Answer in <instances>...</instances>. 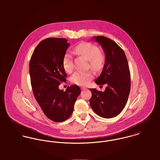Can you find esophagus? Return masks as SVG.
I'll return each mask as SVG.
<instances>
[{"label":"esophagus","mask_w":160,"mask_h":160,"mask_svg":"<svg viewBox=\"0 0 160 160\" xmlns=\"http://www.w3.org/2000/svg\"><path fill=\"white\" fill-rule=\"evenodd\" d=\"M81 89V90H82V91H84V90L87 89V88H85V87H82Z\"/></svg>","instance_id":"esophagus-1"}]
</instances>
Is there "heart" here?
Returning a JSON list of instances; mask_svg holds the SVG:
<instances>
[{
	"mask_svg": "<svg viewBox=\"0 0 160 160\" xmlns=\"http://www.w3.org/2000/svg\"><path fill=\"white\" fill-rule=\"evenodd\" d=\"M75 52L89 60L90 66L95 71L102 68L105 62V56L97 46L91 42H83L76 46ZM63 66L66 71L71 72L73 69V61L71 55L66 53L63 58ZM93 78L91 71H76L71 77V81L79 86L87 85Z\"/></svg>",
	"mask_w": 160,
	"mask_h": 160,
	"instance_id": "heart-1",
	"label": "heart"
}]
</instances>
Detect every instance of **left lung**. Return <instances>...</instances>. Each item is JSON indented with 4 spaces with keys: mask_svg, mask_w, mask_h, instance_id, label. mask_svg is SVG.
Segmentation results:
<instances>
[{
    "mask_svg": "<svg viewBox=\"0 0 160 160\" xmlns=\"http://www.w3.org/2000/svg\"><path fill=\"white\" fill-rule=\"evenodd\" d=\"M93 40L102 47L105 62L100 75L95 79L97 85L106 84L104 92L89 89L90 105L93 111L104 118H111L124 109L131 89L128 62L123 50L115 42L104 36H93Z\"/></svg>",
    "mask_w": 160,
    "mask_h": 160,
    "instance_id": "8db88e82",
    "label": "left lung"
}]
</instances>
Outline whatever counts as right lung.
I'll return each mask as SVG.
<instances>
[{
	"instance_id": "right-lung-1",
	"label": "right lung",
	"mask_w": 160,
	"mask_h": 160,
	"mask_svg": "<svg viewBox=\"0 0 160 160\" xmlns=\"http://www.w3.org/2000/svg\"><path fill=\"white\" fill-rule=\"evenodd\" d=\"M64 38H47L34 50L29 63L31 84L34 95L46 116L63 122L71 116L74 103L81 93L78 86H68L66 91L58 86L66 81L63 58L69 44Z\"/></svg>"
}]
</instances>
